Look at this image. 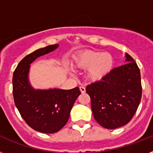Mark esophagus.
Returning a JSON list of instances; mask_svg holds the SVG:
<instances>
[{
	"label": "esophagus",
	"instance_id": "esophagus-1",
	"mask_svg": "<svg viewBox=\"0 0 153 153\" xmlns=\"http://www.w3.org/2000/svg\"><path fill=\"white\" fill-rule=\"evenodd\" d=\"M79 90L81 91V93H85L86 92V88L84 86H79Z\"/></svg>",
	"mask_w": 153,
	"mask_h": 153
}]
</instances>
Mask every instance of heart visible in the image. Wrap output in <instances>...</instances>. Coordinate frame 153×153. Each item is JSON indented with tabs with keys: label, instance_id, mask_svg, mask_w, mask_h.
Wrapping results in <instances>:
<instances>
[{
	"label": "heart",
	"instance_id": "heart-1",
	"mask_svg": "<svg viewBox=\"0 0 153 153\" xmlns=\"http://www.w3.org/2000/svg\"><path fill=\"white\" fill-rule=\"evenodd\" d=\"M74 66L79 69H87L86 77L89 80L100 81L113 68L114 58L108 52L87 50L75 57Z\"/></svg>",
	"mask_w": 153,
	"mask_h": 153
}]
</instances>
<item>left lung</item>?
<instances>
[{"instance_id": "left-lung-1", "label": "left lung", "mask_w": 153, "mask_h": 153, "mask_svg": "<svg viewBox=\"0 0 153 153\" xmlns=\"http://www.w3.org/2000/svg\"><path fill=\"white\" fill-rule=\"evenodd\" d=\"M126 64L115 67L102 80L86 86L91 109L98 123L114 129L128 124L137 112L142 95L140 69L126 54Z\"/></svg>"}]
</instances>
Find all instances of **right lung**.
Listing matches in <instances>:
<instances>
[{"label":"right lung","instance_id":"obj_1","mask_svg":"<svg viewBox=\"0 0 153 153\" xmlns=\"http://www.w3.org/2000/svg\"><path fill=\"white\" fill-rule=\"evenodd\" d=\"M58 46L49 45L26 55L13 72V94L16 106L31 128L43 133H56L67 124L72 106L81 94L79 87L42 91L30 86L27 77L30 64Z\"/></svg>","mask_w":153,"mask_h":153}]
</instances>
